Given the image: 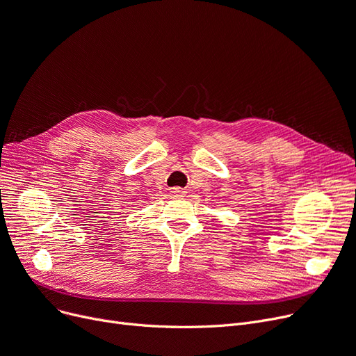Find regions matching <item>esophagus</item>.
Segmentation results:
<instances>
[{"instance_id":"1","label":"esophagus","mask_w":356,"mask_h":356,"mask_svg":"<svg viewBox=\"0 0 356 356\" xmlns=\"http://www.w3.org/2000/svg\"><path fill=\"white\" fill-rule=\"evenodd\" d=\"M171 192H173L175 196H185V195H186V191H183V189H180V188H175Z\"/></svg>"}]
</instances>
